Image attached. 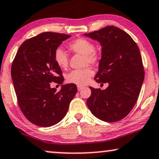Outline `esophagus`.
Here are the masks:
<instances>
[{
    "instance_id": "esophagus-1",
    "label": "esophagus",
    "mask_w": 159,
    "mask_h": 159,
    "mask_svg": "<svg viewBox=\"0 0 159 159\" xmlns=\"http://www.w3.org/2000/svg\"><path fill=\"white\" fill-rule=\"evenodd\" d=\"M83 88L82 87V86H77V89H78V91H82V90H83Z\"/></svg>"
}]
</instances>
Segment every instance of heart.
Returning <instances> with one entry per match:
<instances>
[{"mask_svg": "<svg viewBox=\"0 0 159 159\" xmlns=\"http://www.w3.org/2000/svg\"><path fill=\"white\" fill-rule=\"evenodd\" d=\"M70 52L84 56V65H98L100 60L99 52L95 50V46L91 41L85 38H77L68 44ZM54 60L60 68L66 69L68 65V57L62 48H57L54 54ZM93 76V70L89 67L80 70H74L66 75V81L68 83L78 86H83L89 83Z\"/></svg>", "mask_w": 159, "mask_h": 159, "instance_id": "b5f03b06", "label": "heart"}]
</instances>
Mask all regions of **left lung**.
<instances>
[{
  "label": "left lung",
  "mask_w": 159,
  "mask_h": 159,
  "mask_svg": "<svg viewBox=\"0 0 159 159\" xmlns=\"http://www.w3.org/2000/svg\"><path fill=\"white\" fill-rule=\"evenodd\" d=\"M102 46V58L94 80L108 83L105 90L90 87L87 105L98 119L115 122L126 117L138 100L144 70L139 48L125 31L108 25L85 34Z\"/></svg>",
  "instance_id": "8db88e82"
}]
</instances>
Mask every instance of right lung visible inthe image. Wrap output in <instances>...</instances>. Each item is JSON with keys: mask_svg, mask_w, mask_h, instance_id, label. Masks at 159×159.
Listing matches in <instances>:
<instances>
[{"mask_svg": "<svg viewBox=\"0 0 159 159\" xmlns=\"http://www.w3.org/2000/svg\"><path fill=\"white\" fill-rule=\"evenodd\" d=\"M70 35L43 32L25 40L20 46L11 68L17 102L25 117L33 124L50 127L61 121L76 95L74 84L60 91L51 83L62 85V72L54 60V52Z\"/></svg>", "mask_w": 159, "mask_h": 159, "instance_id": "add662e5", "label": "right lung"}]
</instances>
